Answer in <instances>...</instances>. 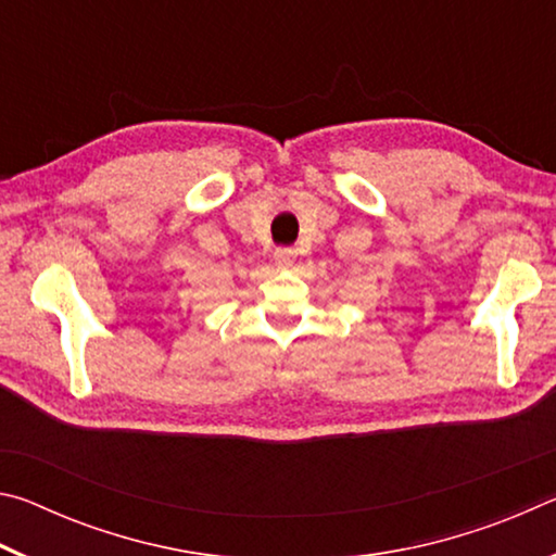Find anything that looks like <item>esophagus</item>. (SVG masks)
I'll return each mask as SVG.
<instances>
[{"label":"esophagus","mask_w":556,"mask_h":556,"mask_svg":"<svg viewBox=\"0 0 556 556\" xmlns=\"http://www.w3.org/2000/svg\"><path fill=\"white\" fill-rule=\"evenodd\" d=\"M275 262H277V267H285V269L294 267V262H296V250H291V248H279V250L275 252Z\"/></svg>","instance_id":"34e87169"}]
</instances>
